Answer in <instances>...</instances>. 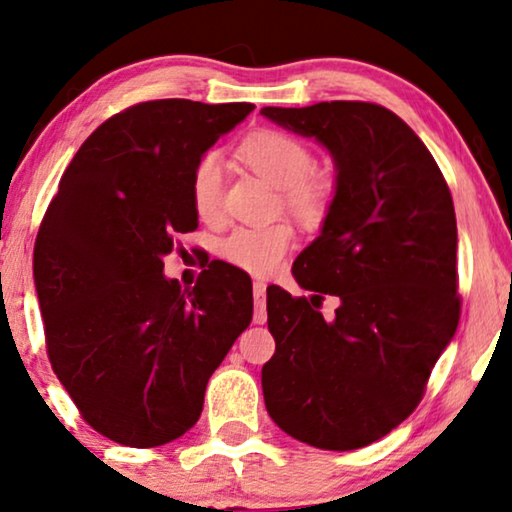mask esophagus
<instances>
[{
    "mask_svg": "<svg viewBox=\"0 0 512 512\" xmlns=\"http://www.w3.org/2000/svg\"><path fill=\"white\" fill-rule=\"evenodd\" d=\"M253 296H255V322L264 324L266 322V310H264V296H266V282L255 280L253 285Z\"/></svg>",
    "mask_w": 512,
    "mask_h": 512,
    "instance_id": "34e87169",
    "label": "esophagus"
}]
</instances>
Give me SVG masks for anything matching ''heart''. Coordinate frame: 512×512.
I'll use <instances>...</instances> for the list:
<instances>
[{"mask_svg": "<svg viewBox=\"0 0 512 512\" xmlns=\"http://www.w3.org/2000/svg\"><path fill=\"white\" fill-rule=\"evenodd\" d=\"M241 158L250 170L280 190V204L303 225L317 227L329 216L335 186L324 174H315V156L294 135L262 128L241 144ZM225 167L218 151L200 156L190 174V200L204 223L223 216ZM294 246V232L285 223L264 227H239L223 241L227 262L250 273H271Z\"/></svg>", "mask_w": 512, "mask_h": 512, "instance_id": "obj_1", "label": "heart"}]
</instances>
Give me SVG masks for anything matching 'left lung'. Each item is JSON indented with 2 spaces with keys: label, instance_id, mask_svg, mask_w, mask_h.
<instances>
[{
  "label": "left lung",
  "instance_id": "obj_1",
  "mask_svg": "<svg viewBox=\"0 0 512 512\" xmlns=\"http://www.w3.org/2000/svg\"><path fill=\"white\" fill-rule=\"evenodd\" d=\"M315 137L335 165L322 232L292 273L310 299L266 289L276 354L262 368L266 411L282 432L324 451L386 437L418 407L460 322L451 190L404 121L375 103L262 108ZM324 293L339 310L326 323Z\"/></svg>",
  "mask_w": 512,
  "mask_h": 512
}]
</instances>
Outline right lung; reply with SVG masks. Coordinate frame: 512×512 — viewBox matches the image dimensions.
<instances>
[{
	"mask_svg": "<svg viewBox=\"0 0 512 512\" xmlns=\"http://www.w3.org/2000/svg\"><path fill=\"white\" fill-rule=\"evenodd\" d=\"M253 103H137L91 133L36 236L34 282L57 379L117 444L154 448L202 414L204 391L253 319V285L211 262L193 289L165 278L197 230L190 174Z\"/></svg>",
	"mask_w": 512,
	"mask_h": 512,
	"instance_id": "obj_1",
	"label": "right lung"
}]
</instances>
